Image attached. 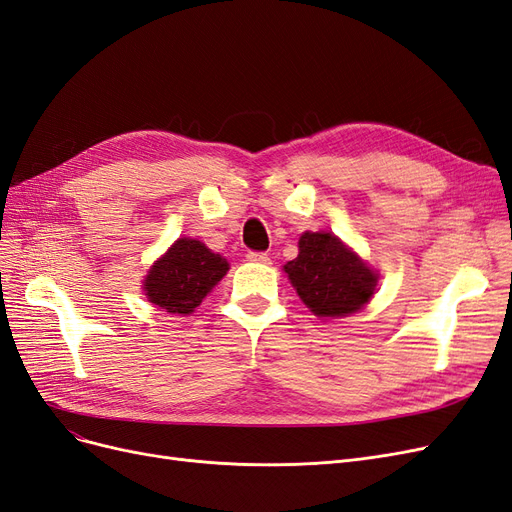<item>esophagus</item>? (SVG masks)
Here are the masks:
<instances>
[{
    "label": "esophagus",
    "instance_id": "esophagus-1",
    "mask_svg": "<svg viewBox=\"0 0 512 512\" xmlns=\"http://www.w3.org/2000/svg\"><path fill=\"white\" fill-rule=\"evenodd\" d=\"M245 258L250 262H256V265H269V256L265 252H247Z\"/></svg>",
    "mask_w": 512,
    "mask_h": 512
}]
</instances>
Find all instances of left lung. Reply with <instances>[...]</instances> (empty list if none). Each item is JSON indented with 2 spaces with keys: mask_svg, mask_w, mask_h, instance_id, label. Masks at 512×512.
<instances>
[{
  "mask_svg": "<svg viewBox=\"0 0 512 512\" xmlns=\"http://www.w3.org/2000/svg\"><path fill=\"white\" fill-rule=\"evenodd\" d=\"M284 271L303 303L320 318L354 314L371 299L378 275L331 232H305L299 256Z\"/></svg>",
  "mask_w": 512,
  "mask_h": 512,
  "instance_id": "1",
  "label": "left lung"
}]
</instances>
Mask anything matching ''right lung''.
Returning a JSON list of instances; mask_svg holds the SVG:
<instances>
[{"label":"right lung","mask_w":512,"mask_h":512,"mask_svg":"<svg viewBox=\"0 0 512 512\" xmlns=\"http://www.w3.org/2000/svg\"><path fill=\"white\" fill-rule=\"evenodd\" d=\"M228 271V262L196 239H179L145 277L147 299L168 314L188 316Z\"/></svg>","instance_id":"right-lung-1"}]
</instances>
